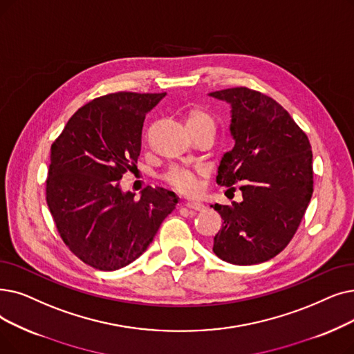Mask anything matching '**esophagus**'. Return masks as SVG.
I'll use <instances>...</instances> for the list:
<instances>
[{
    "label": "esophagus",
    "instance_id": "obj_1",
    "mask_svg": "<svg viewBox=\"0 0 354 354\" xmlns=\"http://www.w3.org/2000/svg\"><path fill=\"white\" fill-rule=\"evenodd\" d=\"M185 207L189 208V209H194V211H203L204 209V204L198 203V201H188V203H185Z\"/></svg>",
    "mask_w": 354,
    "mask_h": 354
}]
</instances>
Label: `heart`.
<instances>
[{"mask_svg": "<svg viewBox=\"0 0 354 354\" xmlns=\"http://www.w3.org/2000/svg\"><path fill=\"white\" fill-rule=\"evenodd\" d=\"M185 126L192 137L204 131H209V133L215 131L214 118L207 111L199 110V109H192L185 114ZM165 179L169 185L182 192H194L198 188L195 175L182 167H174L172 171H169L166 174Z\"/></svg>", "mask_w": 354, "mask_h": 354, "instance_id": "b5f03b06", "label": "heart"}]
</instances>
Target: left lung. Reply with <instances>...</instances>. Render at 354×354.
I'll return each mask as SVG.
<instances>
[{"instance_id": "8db88e82", "label": "left lung", "mask_w": 354, "mask_h": 354, "mask_svg": "<svg viewBox=\"0 0 354 354\" xmlns=\"http://www.w3.org/2000/svg\"><path fill=\"white\" fill-rule=\"evenodd\" d=\"M209 97L232 106L234 147L220 160L217 183H240L243 195L241 203L211 205L224 220L212 252L233 265L262 263L286 248L311 201V145L283 106L262 92L240 86Z\"/></svg>"}]
</instances>
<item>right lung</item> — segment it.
Here are the masks:
<instances>
[{
	"instance_id": "add662e5",
	"label": "right lung",
	"mask_w": 354,
	"mask_h": 354,
	"mask_svg": "<svg viewBox=\"0 0 354 354\" xmlns=\"http://www.w3.org/2000/svg\"><path fill=\"white\" fill-rule=\"evenodd\" d=\"M166 95L115 92L76 111L50 149L48 201L69 250L100 270H117L140 257L179 201L147 187L140 198L120 179L136 166L146 114Z\"/></svg>"
}]
</instances>
